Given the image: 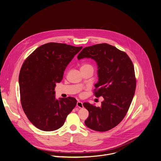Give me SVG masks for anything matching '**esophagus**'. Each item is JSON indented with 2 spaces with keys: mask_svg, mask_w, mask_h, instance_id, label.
Returning a JSON list of instances; mask_svg holds the SVG:
<instances>
[{
  "mask_svg": "<svg viewBox=\"0 0 161 161\" xmlns=\"http://www.w3.org/2000/svg\"><path fill=\"white\" fill-rule=\"evenodd\" d=\"M77 106L79 108H84V106H83V103L80 101H78L77 103Z\"/></svg>",
  "mask_w": 161,
  "mask_h": 161,
  "instance_id": "1",
  "label": "esophagus"
}]
</instances>
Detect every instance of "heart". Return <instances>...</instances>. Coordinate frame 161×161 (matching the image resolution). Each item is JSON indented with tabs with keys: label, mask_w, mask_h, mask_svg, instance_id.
<instances>
[{
	"label": "heart",
	"mask_w": 161,
	"mask_h": 161,
	"mask_svg": "<svg viewBox=\"0 0 161 161\" xmlns=\"http://www.w3.org/2000/svg\"><path fill=\"white\" fill-rule=\"evenodd\" d=\"M91 66L90 65H88V64H87V65H84V66Z\"/></svg>",
	"instance_id": "b5f03b06"
}]
</instances>
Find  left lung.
I'll list each match as a JSON object with an SVG mask.
<instances>
[{"mask_svg": "<svg viewBox=\"0 0 161 161\" xmlns=\"http://www.w3.org/2000/svg\"><path fill=\"white\" fill-rule=\"evenodd\" d=\"M85 58L97 63L98 81L95 95L104 98L100 107L84 103L89 113L85 124L92 130L106 132L117 125L129 110L136 88L134 66L125 52L105 43L83 48L77 58Z\"/></svg>", "mask_w": 161, "mask_h": 161, "instance_id": "1", "label": "left lung"}]
</instances>
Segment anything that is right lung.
Listing matches in <instances>:
<instances>
[{"label": "right lung", "mask_w": 161, "mask_h": 161, "mask_svg": "<svg viewBox=\"0 0 161 161\" xmlns=\"http://www.w3.org/2000/svg\"><path fill=\"white\" fill-rule=\"evenodd\" d=\"M82 47L50 42L36 48L23 63L19 75L21 103L30 122L43 131L64 124L77 104L73 97L55 98L56 83Z\"/></svg>", "instance_id": "right-lung-1"}]
</instances>
